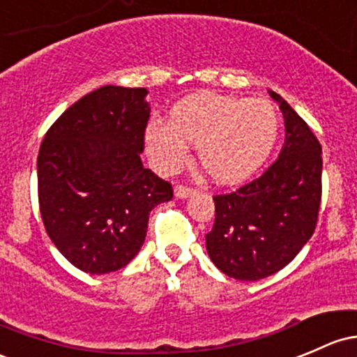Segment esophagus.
Returning <instances> with one entry per match:
<instances>
[{"mask_svg":"<svg viewBox=\"0 0 357 357\" xmlns=\"http://www.w3.org/2000/svg\"><path fill=\"white\" fill-rule=\"evenodd\" d=\"M194 194V189L189 185H182V183H178V185H175V195H177L178 199H183V197H189V195Z\"/></svg>","mask_w":357,"mask_h":357,"instance_id":"34e87169","label":"esophagus"}]
</instances>
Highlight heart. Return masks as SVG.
<instances>
[{
	"label": "heart",
	"instance_id": "1",
	"mask_svg": "<svg viewBox=\"0 0 357 357\" xmlns=\"http://www.w3.org/2000/svg\"><path fill=\"white\" fill-rule=\"evenodd\" d=\"M281 131L278 109L267 98H238L202 91L180 100L168 122L146 128V148L162 172H175L197 146L199 163L211 178L240 182L267 160Z\"/></svg>",
	"mask_w": 357,
	"mask_h": 357
}]
</instances>
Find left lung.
<instances>
[{
	"label": "left lung",
	"mask_w": 357,
	"mask_h": 357,
	"mask_svg": "<svg viewBox=\"0 0 357 357\" xmlns=\"http://www.w3.org/2000/svg\"><path fill=\"white\" fill-rule=\"evenodd\" d=\"M284 117L286 139L260 177L214 195L206 248L214 266L238 281L281 271L312 238L321 201V146L281 95L269 91Z\"/></svg>",
	"instance_id": "8db88e82"
}]
</instances>
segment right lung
Masks as SVG:
<instances>
[{
	"instance_id": "1",
	"label": "right lung",
	"mask_w": 357,
	"mask_h": 357,
	"mask_svg": "<svg viewBox=\"0 0 357 357\" xmlns=\"http://www.w3.org/2000/svg\"><path fill=\"white\" fill-rule=\"evenodd\" d=\"M146 88L107 85L73 103L37 156L42 223L75 267L107 274L128 266L146 238L149 213L172 183L141 163Z\"/></svg>"
}]
</instances>
